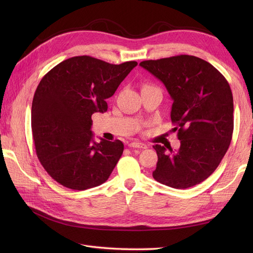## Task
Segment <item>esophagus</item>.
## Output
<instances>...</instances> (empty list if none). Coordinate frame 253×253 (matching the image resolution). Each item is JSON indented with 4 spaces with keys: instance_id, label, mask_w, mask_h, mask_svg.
<instances>
[{
    "instance_id": "esophagus-1",
    "label": "esophagus",
    "mask_w": 253,
    "mask_h": 253,
    "mask_svg": "<svg viewBox=\"0 0 253 253\" xmlns=\"http://www.w3.org/2000/svg\"><path fill=\"white\" fill-rule=\"evenodd\" d=\"M129 148H138V149H147L148 145L145 143H141V142H137V141H133V142H129L128 144Z\"/></svg>"
}]
</instances>
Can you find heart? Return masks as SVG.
<instances>
[{
    "mask_svg": "<svg viewBox=\"0 0 253 253\" xmlns=\"http://www.w3.org/2000/svg\"><path fill=\"white\" fill-rule=\"evenodd\" d=\"M149 86H150V85H148V84H145V85H144L143 87H149Z\"/></svg>",
    "mask_w": 253,
    "mask_h": 253,
    "instance_id": "obj_1",
    "label": "heart"
}]
</instances>
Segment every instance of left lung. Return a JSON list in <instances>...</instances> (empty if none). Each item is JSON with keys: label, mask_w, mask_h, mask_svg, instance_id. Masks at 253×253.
<instances>
[{"label": "left lung", "mask_w": 253, "mask_h": 253, "mask_svg": "<svg viewBox=\"0 0 253 253\" xmlns=\"http://www.w3.org/2000/svg\"><path fill=\"white\" fill-rule=\"evenodd\" d=\"M162 81L173 100L172 124L178 150L155 144L158 162L153 177L163 185L187 189L215 171L233 133V97L226 78L207 61L179 55L139 63Z\"/></svg>", "instance_id": "left-lung-1"}]
</instances>
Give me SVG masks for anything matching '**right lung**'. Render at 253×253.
<instances>
[{
    "label": "right lung",
    "mask_w": 253,
    "mask_h": 253,
    "mask_svg": "<svg viewBox=\"0 0 253 253\" xmlns=\"http://www.w3.org/2000/svg\"><path fill=\"white\" fill-rule=\"evenodd\" d=\"M136 65L78 56L62 61L40 81L32 105L35 148L45 171L60 185L81 191L110 177L124 143H96L91 115L108 111L106 99Z\"/></svg>",
    "instance_id": "add662e5"
}]
</instances>
